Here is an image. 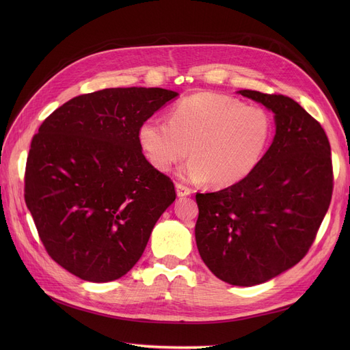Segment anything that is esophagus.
<instances>
[{
  "label": "esophagus",
  "mask_w": 350,
  "mask_h": 350,
  "mask_svg": "<svg viewBox=\"0 0 350 350\" xmlns=\"http://www.w3.org/2000/svg\"><path fill=\"white\" fill-rule=\"evenodd\" d=\"M176 193L178 197H187L191 194V189H189L187 186L181 185V183H177L176 185Z\"/></svg>",
  "instance_id": "1"
}]
</instances>
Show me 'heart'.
<instances>
[{"label": "heart", "instance_id": "b5f03b06", "mask_svg": "<svg viewBox=\"0 0 350 350\" xmlns=\"http://www.w3.org/2000/svg\"><path fill=\"white\" fill-rule=\"evenodd\" d=\"M271 133L267 110L214 92H198L174 106L170 120L159 116L143 120L137 142L146 159L161 172L185 159L190 147L191 159L180 176L226 189L255 170Z\"/></svg>", "mask_w": 350, "mask_h": 350}]
</instances>
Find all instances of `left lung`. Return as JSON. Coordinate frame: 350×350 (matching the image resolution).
Masks as SVG:
<instances>
[{"label":"left lung","mask_w":350,"mask_h":350,"mask_svg":"<svg viewBox=\"0 0 350 350\" xmlns=\"http://www.w3.org/2000/svg\"><path fill=\"white\" fill-rule=\"evenodd\" d=\"M238 94L272 110L275 136L243 181L196 194V243L217 278L252 286L306 255L332 198L334 172L325 131L298 102L250 89Z\"/></svg>","instance_id":"left-lung-1"}]
</instances>
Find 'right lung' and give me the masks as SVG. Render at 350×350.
Wrapping results in <instances>:
<instances>
[{
	"label": "right lung",
	"mask_w": 350,
	"mask_h": 350,
	"mask_svg": "<svg viewBox=\"0 0 350 350\" xmlns=\"http://www.w3.org/2000/svg\"><path fill=\"white\" fill-rule=\"evenodd\" d=\"M178 96L109 88L68 100L40 126L25 169V203L51 258L78 278L109 282L142 256L173 181L146 160L140 123Z\"/></svg>",
	"instance_id": "obj_1"
}]
</instances>
